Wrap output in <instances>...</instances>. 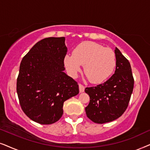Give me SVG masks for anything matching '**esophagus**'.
I'll use <instances>...</instances> for the list:
<instances>
[{"label": "esophagus", "instance_id": "obj_1", "mask_svg": "<svg viewBox=\"0 0 150 150\" xmlns=\"http://www.w3.org/2000/svg\"><path fill=\"white\" fill-rule=\"evenodd\" d=\"M79 92H80V93H83V92H84L85 87L83 86V85L79 84Z\"/></svg>", "mask_w": 150, "mask_h": 150}]
</instances>
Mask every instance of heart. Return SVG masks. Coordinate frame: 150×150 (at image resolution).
I'll return each instance as SVG.
<instances>
[{
  "label": "heart",
  "instance_id": "b5f03b06",
  "mask_svg": "<svg viewBox=\"0 0 150 150\" xmlns=\"http://www.w3.org/2000/svg\"><path fill=\"white\" fill-rule=\"evenodd\" d=\"M64 62L71 77H76L84 65V73L90 81L99 83L107 80L112 74L116 67V56L110 48L86 42L74 49L73 55H66Z\"/></svg>",
  "mask_w": 150,
  "mask_h": 150
}]
</instances>
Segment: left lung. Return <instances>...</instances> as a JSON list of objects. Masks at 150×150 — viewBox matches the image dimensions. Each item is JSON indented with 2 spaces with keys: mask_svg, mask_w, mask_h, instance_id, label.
<instances>
[{
  "mask_svg": "<svg viewBox=\"0 0 150 150\" xmlns=\"http://www.w3.org/2000/svg\"><path fill=\"white\" fill-rule=\"evenodd\" d=\"M115 53L116 69L110 78L97 86L85 88L90 97L86 113L97 123L110 122L120 117L127 108L133 91L130 64L117 47Z\"/></svg>",
  "mask_w": 150,
  "mask_h": 150,
  "instance_id": "obj_1",
  "label": "left lung"
}]
</instances>
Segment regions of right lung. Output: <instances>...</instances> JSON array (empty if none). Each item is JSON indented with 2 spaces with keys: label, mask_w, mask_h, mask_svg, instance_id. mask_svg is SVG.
I'll return each instance as SVG.
<instances>
[{
  "label": "right lung",
  "mask_w": 150,
  "mask_h": 150,
  "mask_svg": "<svg viewBox=\"0 0 150 150\" xmlns=\"http://www.w3.org/2000/svg\"><path fill=\"white\" fill-rule=\"evenodd\" d=\"M65 38L38 42L22 59L17 93L24 112L35 122L54 123L63 115L64 102L79 93V86L64 72Z\"/></svg>",
  "instance_id": "add662e5"
}]
</instances>
